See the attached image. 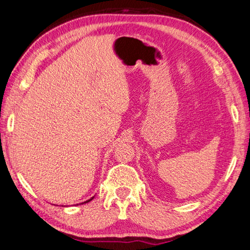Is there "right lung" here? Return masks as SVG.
Listing matches in <instances>:
<instances>
[{
	"instance_id": "right-lung-1",
	"label": "right lung",
	"mask_w": 250,
	"mask_h": 250,
	"mask_svg": "<svg viewBox=\"0 0 250 250\" xmlns=\"http://www.w3.org/2000/svg\"><path fill=\"white\" fill-rule=\"evenodd\" d=\"M92 199H93V197H92L91 199H89V200H86V202H84V203H89V202H91V200H92Z\"/></svg>"
}]
</instances>
